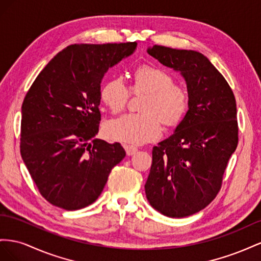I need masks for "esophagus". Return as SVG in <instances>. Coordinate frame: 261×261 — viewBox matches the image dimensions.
Instances as JSON below:
<instances>
[{"label":"esophagus","mask_w":261,"mask_h":261,"mask_svg":"<svg viewBox=\"0 0 261 261\" xmlns=\"http://www.w3.org/2000/svg\"><path fill=\"white\" fill-rule=\"evenodd\" d=\"M124 150H125L126 155L130 156V155L136 154V153H137V151H138V148L133 147V146H131V145H124Z\"/></svg>","instance_id":"34e87169"}]
</instances>
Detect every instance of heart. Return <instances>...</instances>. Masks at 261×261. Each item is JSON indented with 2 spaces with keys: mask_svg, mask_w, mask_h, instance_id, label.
<instances>
[{
  "mask_svg": "<svg viewBox=\"0 0 261 261\" xmlns=\"http://www.w3.org/2000/svg\"><path fill=\"white\" fill-rule=\"evenodd\" d=\"M130 88L135 94H146L142 115L128 114L111 119L103 125V135L111 141L144 144L162 136V122L167 126L179 123L190 103V95L184 85L158 66L142 65L133 73ZM100 100L113 111L120 113L128 105L131 91L121 76L111 77L102 84Z\"/></svg>",
  "mask_w": 261,
  "mask_h": 261,
  "instance_id": "1",
  "label": "heart"
}]
</instances>
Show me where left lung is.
I'll return each instance as SVG.
<instances>
[{
	"mask_svg": "<svg viewBox=\"0 0 261 261\" xmlns=\"http://www.w3.org/2000/svg\"><path fill=\"white\" fill-rule=\"evenodd\" d=\"M148 54L180 71L190 95L189 109L175 133L153 147L145 184L148 202L169 218H185L217 197L238 143L232 88L200 52L155 44Z\"/></svg>",
	"mask_w": 261,
	"mask_h": 261,
	"instance_id": "left-lung-1",
	"label": "left lung"
}]
</instances>
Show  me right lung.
<instances>
[{"mask_svg":"<svg viewBox=\"0 0 261 261\" xmlns=\"http://www.w3.org/2000/svg\"><path fill=\"white\" fill-rule=\"evenodd\" d=\"M137 42L71 44L36 77L21 105L20 155L40 195L73 211L95 202L125 156L120 143L95 139L100 82Z\"/></svg>","mask_w":261,"mask_h":261,"instance_id":"right-lung-1","label":"right lung"}]
</instances>
